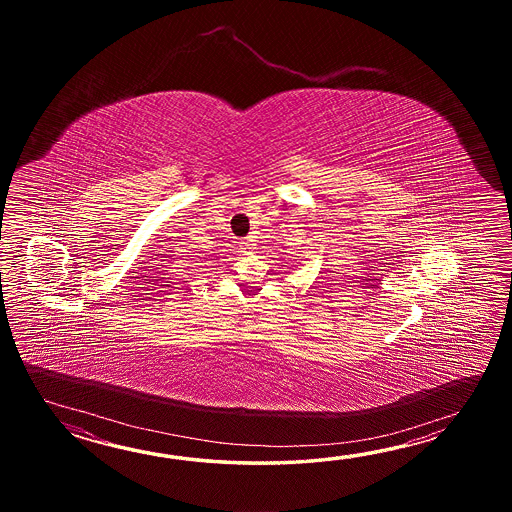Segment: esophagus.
<instances>
[{"mask_svg": "<svg viewBox=\"0 0 512 512\" xmlns=\"http://www.w3.org/2000/svg\"><path fill=\"white\" fill-rule=\"evenodd\" d=\"M252 251H254V245H252L251 241H241L240 252H243V254H251Z\"/></svg>", "mask_w": 512, "mask_h": 512, "instance_id": "obj_1", "label": "esophagus"}]
</instances>
